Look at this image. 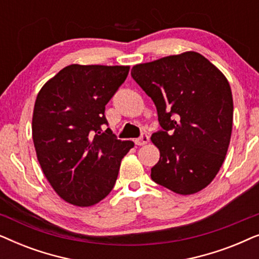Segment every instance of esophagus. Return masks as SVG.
<instances>
[{"mask_svg":"<svg viewBox=\"0 0 259 259\" xmlns=\"http://www.w3.org/2000/svg\"><path fill=\"white\" fill-rule=\"evenodd\" d=\"M148 141H150V137H148L147 134H143L140 138L136 139V145H138V146H143V145H146Z\"/></svg>","mask_w":259,"mask_h":259,"instance_id":"34e87169","label":"esophagus"}]
</instances>
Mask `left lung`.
<instances>
[{"label": "left lung", "mask_w": 259, "mask_h": 259, "mask_svg": "<svg viewBox=\"0 0 259 259\" xmlns=\"http://www.w3.org/2000/svg\"><path fill=\"white\" fill-rule=\"evenodd\" d=\"M132 77L153 100L162 131L152 134L160 158L151 178L175 193H197L225 160L233 121L231 87L197 52L139 63Z\"/></svg>", "instance_id": "8db88e82"}]
</instances>
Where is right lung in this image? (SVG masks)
I'll list each match as a JSON object with an SVG mask.
<instances>
[{
    "label": "right lung",
    "mask_w": 259,
    "mask_h": 259,
    "mask_svg": "<svg viewBox=\"0 0 259 259\" xmlns=\"http://www.w3.org/2000/svg\"><path fill=\"white\" fill-rule=\"evenodd\" d=\"M130 66L69 65L49 79L35 100L31 132L37 160L58 196L80 207L111 192L133 141L101 133L105 106Z\"/></svg>",
    "instance_id": "right-lung-1"
}]
</instances>
